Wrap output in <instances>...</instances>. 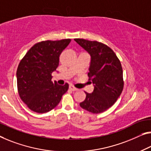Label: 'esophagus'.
Wrapping results in <instances>:
<instances>
[{"instance_id": "34e87169", "label": "esophagus", "mask_w": 151, "mask_h": 151, "mask_svg": "<svg viewBox=\"0 0 151 151\" xmlns=\"http://www.w3.org/2000/svg\"><path fill=\"white\" fill-rule=\"evenodd\" d=\"M69 89L72 90V91H76V90H78V88H75L74 86H73L72 85H70V86H69Z\"/></svg>"}]
</instances>
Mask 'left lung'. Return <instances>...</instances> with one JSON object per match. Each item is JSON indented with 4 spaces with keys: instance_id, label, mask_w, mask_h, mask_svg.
I'll use <instances>...</instances> for the list:
<instances>
[{
    "instance_id": "obj_1",
    "label": "left lung",
    "mask_w": 151,
    "mask_h": 151,
    "mask_svg": "<svg viewBox=\"0 0 151 151\" xmlns=\"http://www.w3.org/2000/svg\"><path fill=\"white\" fill-rule=\"evenodd\" d=\"M74 40L91 56L88 76L94 86L92 93L85 92L86 99L80 105L94 114L104 112L115 103L124 89L121 62L105 44L81 38Z\"/></svg>"
}]
</instances>
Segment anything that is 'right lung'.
<instances>
[{"instance_id":"obj_1","label":"right lung","mask_w":151,"mask_h":151,"mask_svg":"<svg viewBox=\"0 0 151 151\" xmlns=\"http://www.w3.org/2000/svg\"><path fill=\"white\" fill-rule=\"evenodd\" d=\"M71 39L42 41L34 45L21 60L17 69L18 93L29 109L46 113L56 107L68 91L64 86L52 82V73L59 66V57Z\"/></svg>"}]
</instances>
